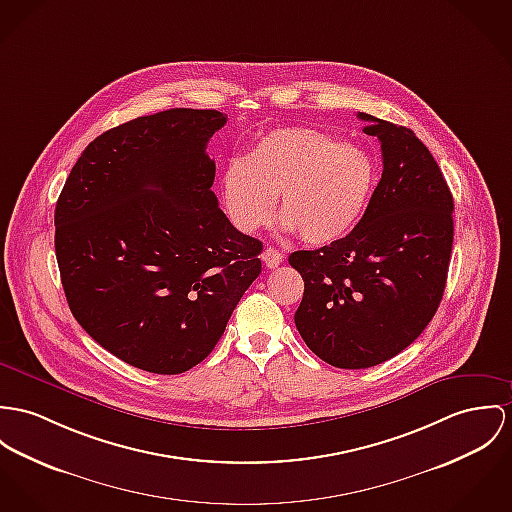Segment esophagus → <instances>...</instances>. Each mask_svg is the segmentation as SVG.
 Instances as JSON below:
<instances>
[{"instance_id": "obj_1", "label": "esophagus", "mask_w": 512, "mask_h": 512, "mask_svg": "<svg viewBox=\"0 0 512 512\" xmlns=\"http://www.w3.org/2000/svg\"><path fill=\"white\" fill-rule=\"evenodd\" d=\"M261 259H263V263H265L269 269H275V267H278V265L284 261L282 253L276 251L275 247H267V249L263 251Z\"/></svg>"}]
</instances>
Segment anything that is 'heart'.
<instances>
[{
	"label": "heart",
	"instance_id": "heart-1",
	"mask_svg": "<svg viewBox=\"0 0 512 512\" xmlns=\"http://www.w3.org/2000/svg\"><path fill=\"white\" fill-rule=\"evenodd\" d=\"M376 177L374 159L360 146L314 128H280L226 167L222 198L237 228L255 232L273 218L278 197L284 228L323 245L358 224Z\"/></svg>",
	"mask_w": 512,
	"mask_h": 512
}]
</instances>
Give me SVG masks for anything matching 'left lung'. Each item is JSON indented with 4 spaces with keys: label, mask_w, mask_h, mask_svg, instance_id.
Returning a JSON list of instances; mask_svg holds the SVG:
<instances>
[{
    "label": "left lung",
    "mask_w": 512,
    "mask_h": 512,
    "mask_svg": "<svg viewBox=\"0 0 512 512\" xmlns=\"http://www.w3.org/2000/svg\"><path fill=\"white\" fill-rule=\"evenodd\" d=\"M382 144V179L360 222L331 245L294 251L304 278L294 314L312 353L337 368H370L407 349L444 294L454 200L413 130L358 113Z\"/></svg>",
    "instance_id": "left-lung-1"
}]
</instances>
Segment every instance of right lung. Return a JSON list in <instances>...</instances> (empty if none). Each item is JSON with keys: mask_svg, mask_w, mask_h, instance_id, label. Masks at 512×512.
<instances>
[{"mask_svg": "<svg viewBox=\"0 0 512 512\" xmlns=\"http://www.w3.org/2000/svg\"><path fill=\"white\" fill-rule=\"evenodd\" d=\"M228 117L169 109L97 136L54 212L68 306L109 353L154 374L197 366L261 273L263 243L212 191L206 144Z\"/></svg>", "mask_w": 512, "mask_h": 512, "instance_id": "add662e5", "label": "right lung"}]
</instances>
